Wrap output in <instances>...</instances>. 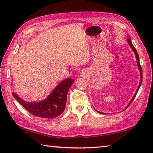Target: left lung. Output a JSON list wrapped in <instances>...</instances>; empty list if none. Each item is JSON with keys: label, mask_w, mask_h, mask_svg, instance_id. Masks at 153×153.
<instances>
[{"label": "left lung", "mask_w": 153, "mask_h": 153, "mask_svg": "<svg viewBox=\"0 0 153 153\" xmlns=\"http://www.w3.org/2000/svg\"><path fill=\"white\" fill-rule=\"evenodd\" d=\"M128 43H129V46L131 47V49L133 50V51L134 52V53H135V54L136 59H137V66H138V67H139V71H140V74H141V79H140V83H139V86H138V88H137V91L135 92V95H134V97H133V98H132V99H131V101L129 102V103L128 104V105L127 106L126 108H128V106H129V105H130V104L132 102L133 100H134L135 97L136 95H137V92H138V91H139V87H140V86H141V83H142V79H143V71H142V68H141V65H140V63H139V55H138V53H137V51H136V49H135V47H134V45H133V44H132V43H131V41L130 39H129V38H128ZM97 112H99V113H100V114H105V113H103V112H99V111H97Z\"/></svg>", "instance_id": "left-lung-1"}]
</instances>
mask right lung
<instances>
[{
	"mask_svg": "<svg viewBox=\"0 0 153 153\" xmlns=\"http://www.w3.org/2000/svg\"><path fill=\"white\" fill-rule=\"evenodd\" d=\"M74 82V80L71 78L62 81L46 99L39 102H27L15 93H12V95L32 115L43 118H53L64 112L66 105L68 90Z\"/></svg>",
	"mask_w": 153,
	"mask_h": 153,
	"instance_id": "add662e5",
	"label": "right lung"
}]
</instances>
